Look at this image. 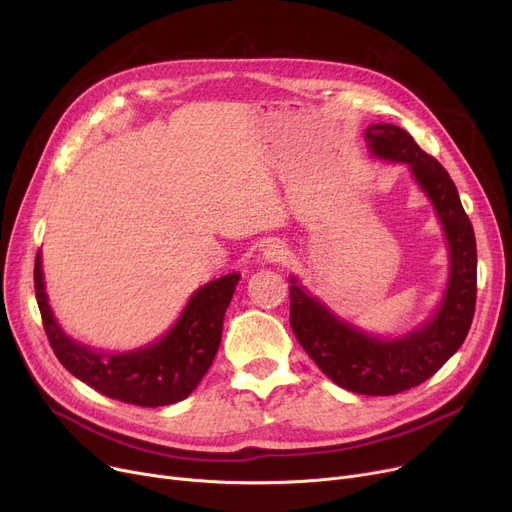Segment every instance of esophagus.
<instances>
[{
	"instance_id": "obj_1",
	"label": "esophagus",
	"mask_w": 512,
	"mask_h": 512,
	"mask_svg": "<svg viewBox=\"0 0 512 512\" xmlns=\"http://www.w3.org/2000/svg\"><path fill=\"white\" fill-rule=\"evenodd\" d=\"M286 257H288V251L282 242H270V245L263 249V259L267 263H284Z\"/></svg>"
}]
</instances>
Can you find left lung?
<instances>
[{
  "instance_id": "obj_1",
  "label": "left lung",
  "mask_w": 512,
  "mask_h": 512,
  "mask_svg": "<svg viewBox=\"0 0 512 512\" xmlns=\"http://www.w3.org/2000/svg\"><path fill=\"white\" fill-rule=\"evenodd\" d=\"M371 153L407 164L434 203L450 251V274L436 315L400 338L369 336L336 317L324 303L290 278V326L307 355L328 378L357 394L390 396L411 390L432 375L465 342L477 299V247L459 191L440 161L427 155L407 130L371 124L365 130Z\"/></svg>"
}]
</instances>
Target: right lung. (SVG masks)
Instances as JSON below:
<instances>
[{
  "label": "right lung",
  "instance_id": "1",
  "mask_svg": "<svg viewBox=\"0 0 512 512\" xmlns=\"http://www.w3.org/2000/svg\"><path fill=\"white\" fill-rule=\"evenodd\" d=\"M238 278L228 274L201 286L164 338L139 351L105 355L62 332L47 303L41 253L35 259V297L53 353L80 382L137 407L172 405L199 386L220 348L224 313Z\"/></svg>",
  "mask_w": 512,
  "mask_h": 512
}]
</instances>
